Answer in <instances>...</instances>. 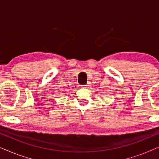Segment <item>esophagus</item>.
I'll use <instances>...</instances> for the list:
<instances>
[{"instance_id":"esophagus-1","label":"esophagus","mask_w":159,"mask_h":159,"mask_svg":"<svg viewBox=\"0 0 159 159\" xmlns=\"http://www.w3.org/2000/svg\"><path fill=\"white\" fill-rule=\"evenodd\" d=\"M89 85L88 84H86V85H84V86H83V87H84V89H88L89 88Z\"/></svg>"}]
</instances>
